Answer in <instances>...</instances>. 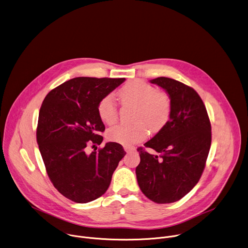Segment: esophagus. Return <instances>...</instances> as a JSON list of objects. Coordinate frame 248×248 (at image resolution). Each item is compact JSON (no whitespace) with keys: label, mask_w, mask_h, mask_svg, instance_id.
<instances>
[{"label":"esophagus","mask_w":248,"mask_h":248,"mask_svg":"<svg viewBox=\"0 0 248 248\" xmlns=\"http://www.w3.org/2000/svg\"><path fill=\"white\" fill-rule=\"evenodd\" d=\"M124 151H125L126 153H128V152H131V151H134V150H135V148H134L133 146H124Z\"/></svg>","instance_id":"1"}]
</instances>
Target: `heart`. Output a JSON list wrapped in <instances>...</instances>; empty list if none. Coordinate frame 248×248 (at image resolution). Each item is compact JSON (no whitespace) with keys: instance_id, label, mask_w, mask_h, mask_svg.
I'll return each mask as SVG.
<instances>
[{"instance_id":"obj_1","label":"heart","mask_w":248,"mask_h":248,"mask_svg":"<svg viewBox=\"0 0 248 248\" xmlns=\"http://www.w3.org/2000/svg\"><path fill=\"white\" fill-rule=\"evenodd\" d=\"M119 98L124 105H135L132 125H116L107 131L108 140L124 146H131L143 141L149 133L158 132L168 123L172 113V101L169 94L142 81L127 82L119 92ZM100 120L113 124L119 112L112 94H107L97 104Z\"/></svg>"}]
</instances>
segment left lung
Here are the masks:
<instances>
[{
    "label": "left lung",
    "instance_id": "1",
    "mask_svg": "<svg viewBox=\"0 0 248 248\" xmlns=\"http://www.w3.org/2000/svg\"><path fill=\"white\" fill-rule=\"evenodd\" d=\"M166 91L172 113L166 125L144 144L158 155L137 149L140 163L136 177L141 191L155 203L181 200L199 182L212 143V126L197 92L168 77L151 80Z\"/></svg>",
    "mask_w": 248,
    "mask_h": 248
}]
</instances>
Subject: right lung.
<instances>
[{
	"label": "right lung",
	"mask_w": 248,
	"mask_h": 248,
	"mask_svg": "<svg viewBox=\"0 0 248 248\" xmlns=\"http://www.w3.org/2000/svg\"><path fill=\"white\" fill-rule=\"evenodd\" d=\"M125 78L76 77L50 91L38 115L36 141L47 175L67 199L80 204L93 201L108 189L112 175L125 155L122 145H100L105 126L97 104Z\"/></svg>",
	"instance_id": "add662e5"
}]
</instances>
